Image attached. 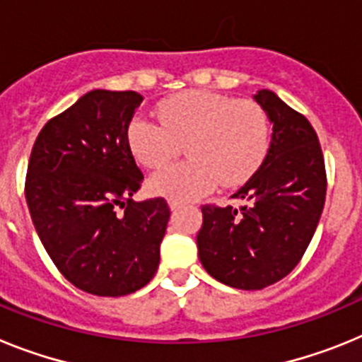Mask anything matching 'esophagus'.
<instances>
[{"mask_svg":"<svg viewBox=\"0 0 362 362\" xmlns=\"http://www.w3.org/2000/svg\"><path fill=\"white\" fill-rule=\"evenodd\" d=\"M168 206H170L172 212H177V210L181 209V206H183V204L179 203V201H170V203H168Z\"/></svg>","mask_w":362,"mask_h":362,"instance_id":"34e87169","label":"esophagus"}]
</instances>
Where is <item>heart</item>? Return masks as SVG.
Listing matches in <instances>:
<instances>
[{"label":"heart","instance_id":"1","mask_svg":"<svg viewBox=\"0 0 362 362\" xmlns=\"http://www.w3.org/2000/svg\"><path fill=\"white\" fill-rule=\"evenodd\" d=\"M159 119L137 117L129 129L134 156L146 168H163L187 143L190 161L153 174L148 188L166 199H197L219 183L235 187L250 177L268 150L270 127L264 110L206 90L165 99Z\"/></svg>","mask_w":362,"mask_h":362}]
</instances>
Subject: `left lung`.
Listing matches in <instances>:
<instances>
[{
    "label": "left lung",
    "mask_w": 362,
    "mask_h": 362,
    "mask_svg": "<svg viewBox=\"0 0 362 362\" xmlns=\"http://www.w3.org/2000/svg\"><path fill=\"white\" fill-rule=\"evenodd\" d=\"M272 124L267 158L235 194L233 206H203L199 261L214 279L261 290L297 267L321 219L326 172L317 134L276 92L254 94Z\"/></svg>",
    "instance_id": "left-lung-1"
}]
</instances>
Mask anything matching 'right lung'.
I'll use <instances>...</instances> for the list:
<instances>
[{"mask_svg": "<svg viewBox=\"0 0 362 362\" xmlns=\"http://www.w3.org/2000/svg\"><path fill=\"white\" fill-rule=\"evenodd\" d=\"M143 95L90 90L52 117L30 153L25 197L57 270L92 296L119 297L150 283L170 210L134 201L143 183L129 124Z\"/></svg>", "mask_w": 362, "mask_h": 362, "instance_id": "obj_1", "label": "right lung"}]
</instances>
